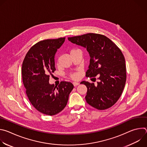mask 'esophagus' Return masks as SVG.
<instances>
[{
  "instance_id": "1",
  "label": "esophagus",
  "mask_w": 147,
  "mask_h": 147,
  "mask_svg": "<svg viewBox=\"0 0 147 147\" xmlns=\"http://www.w3.org/2000/svg\"><path fill=\"white\" fill-rule=\"evenodd\" d=\"M73 86H74V87H76V86L79 85V82H73Z\"/></svg>"
}]
</instances>
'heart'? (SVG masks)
<instances>
[{
  "label": "heart",
  "mask_w": 147,
  "mask_h": 147,
  "mask_svg": "<svg viewBox=\"0 0 147 147\" xmlns=\"http://www.w3.org/2000/svg\"><path fill=\"white\" fill-rule=\"evenodd\" d=\"M78 51V49L73 48V49H71L70 50V54H71L72 53H73V52H76V51ZM79 76H79V73H72V74H70V77H71L72 79H73V80H77V79H78V78H79Z\"/></svg>",
  "instance_id": "b5f03b06"
}]
</instances>
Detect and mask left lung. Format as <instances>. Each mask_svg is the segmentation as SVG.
I'll list each match as a JSON object with an SVG mask.
<instances>
[{
	"instance_id": "left-lung-1",
	"label": "left lung",
	"mask_w": 147,
	"mask_h": 147,
	"mask_svg": "<svg viewBox=\"0 0 147 147\" xmlns=\"http://www.w3.org/2000/svg\"><path fill=\"white\" fill-rule=\"evenodd\" d=\"M68 39L87 48L91 58L86 76L95 80L98 77L96 85L85 81L81 82L87 88V102L98 110L112 107L120 97L126 81L125 59L121 50L101 34L88 33Z\"/></svg>"
}]
</instances>
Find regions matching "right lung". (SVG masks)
Wrapping results in <instances>:
<instances>
[{
    "label": "right lung",
    "instance_id": "right-lung-1",
    "mask_svg": "<svg viewBox=\"0 0 147 147\" xmlns=\"http://www.w3.org/2000/svg\"><path fill=\"white\" fill-rule=\"evenodd\" d=\"M65 40L63 37L38 42L23 62L22 78L27 97L38 111L47 115H55L63 109L74 88L67 81H61L56 86L49 83L50 75L56 70L55 55Z\"/></svg>",
    "mask_w": 147,
    "mask_h": 147
}]
</instances>
